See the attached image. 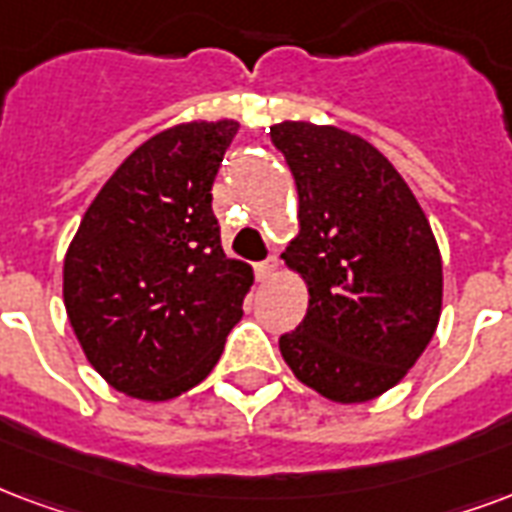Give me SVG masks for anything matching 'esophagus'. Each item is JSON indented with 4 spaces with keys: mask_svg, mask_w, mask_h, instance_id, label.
Instances as JSON below:
<instances>
[{
    "mask_svg": "<svg viewBox=\"0 0 512 512\" xmlns=\"http://www.w3.org/2000/svg\"><path fill=\"white\" fill-rule=\"evenodd\" d=\"M276 268H279V260L276 257H268V260H263V263H257L255 266V274L260 282H266V279H271V276L276 274Z\"/></svg>",
    "mask_w": 512,
    "mask_h": 512,
    "instance_id": "obj_1",
    "label": "esophagus"
}]
</instances>
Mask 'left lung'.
<instances>
[{
	"label": "left lung",
	"instance_id": "8db88e82",
	"mask_svg": "<svg viewBox=\"0 0 512 512\" xmlns=\"http://www.w3.org/2000/svg\"><path fill=\"white\" fill-rule=\"evenodd\" d=\"M271 143L298 187L301 230L282 260L309 287L304 323L279 336L282 358L325 399H377L437 331V238L407 181L372 143L312 121L274 124Z\"/></svg>",
	"mask_w": 512,
	"mask_h": 512
}]
</instances>
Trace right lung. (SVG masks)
Here are the masks:
<instances>
[{"label":"right lung","instance_id":"1","mask_svg":"<svg viewBox=\"0 0 512 512\" xmlns=\"http://www.w3.org/2000/svg\"><path fill=\"white\" fill-rule=\"evenodd\" d=\"M238 121H187L121 162L64 255V306L102 380L168 401L208 377L255 282L225 255L211 187Z\"/></svg>","mask_w":512,"mask_h":512}]
</instances>
